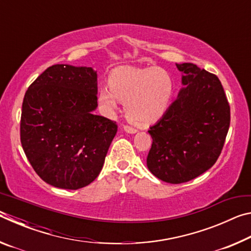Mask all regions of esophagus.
Instances as JSON below:
<instances>
[{
    "instance_id": "obj_1",
    "label": "esophagus",
    "mask_w": 251,
    "mask_h": 251,
    "mask_svg": "<svg viewBox=\"0 0 251 251\" xmlns=\"http://www.w3.org/2000/svg\"><path fill=\"white\" fill-rule=\"evenodd\" d=\"M123 128H124V130L126 131V133H128V134H135V133H137V129H135V128H133V127H130V126L125 125L124 127H123Z\"/></svg>"
}]
</instances>
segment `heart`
<instances>
[{
  "label": "heart",
  "mask_w": 251,
  "mask_h": 251,
  "mask_svg": "<svg viewBox=\"0 0 251 251\" xmlns=\"http://www.w3.org/2000/svg\"><path fill=\"white\" fill-rule=\"evenodd\" d=\"M175 83L168 72L157 67H118L109 75V86L99 91V103L105 113L113 114L124 101L125 115L139 127L163 118L171 106Z\"/></svg>",
  "instance_id": "b5f03b06"
}]
</instances>
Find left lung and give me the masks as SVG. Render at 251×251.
<instances>
[{"instance_id":"8db88e82","label":"left lung","mask_w":251,"mask_h":251,"mask_svg":"<svg viewBox=\"0 0 251 251\" xmlns=\"http://www.w3.org/2000/svg\"><path fill=\"white\" fill-rule=\"evenodd\" d=\"M176 66L184 87L148 130L152 144L147 167L169 184L189 181L211 168L230 125V107L217 76L193 63Z\"/></svg>"}]
</instances>
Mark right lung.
<instances>
[{"label":"right lung","mask_w":251,"mask_h":251,"mask_svg":"<svg viewBox=\"0 0 251 251\" xmlns=\"http://www.w3.org/2000/svg\"><path fill=\"white\" fill-rule=\"evenodd\" d=\"M97 72L50 66L25 93L21 143L29 164L49 185L78 189L100 175L117 125L95 115Z\"/></svg>","instance_id":"obj_1"}]
</instances>
